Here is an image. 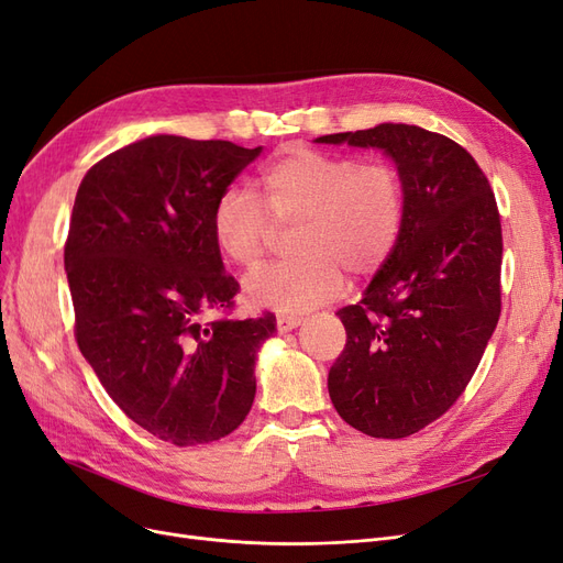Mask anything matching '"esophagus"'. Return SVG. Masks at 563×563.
Instances as JSON below:
<instances>
[{
    "instance_id": "1",
    "label": "esophagus",
    "mask_w": 563,
    "mask_h": 563,
    "mask_svg": "<svg viewBox=\"0 0 563 563\" xmlns=\"http://www.w3.org/2000/svg\"><path fill=\"white\" fill-rule=\"evenodd\" d=\"M300 325V317H294V314H277V331L279 333H288L294 331V328Z\"/></svg>"
}]
</instances>
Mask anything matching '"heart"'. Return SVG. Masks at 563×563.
<instances>
[{
    "mask_svg": "<svg viewBox=\"0 0 563 563\" xmlns=\"http://www.w3.org/2000/svg\"><path fill=\"white\" fill-rule=\"evenodd\" d=\"M263 201L242 186L219 192L211 235L221 256L256 267L277 235L296 225L298 256L244 279L246 298L298 314L340 296L344 273L373 277L391 258L405 221V186L396 165L358 161L294 144L261 169Z\"/></svg>",
    "mask_w": 563,
    "mask_h": 563,
    "instance_id": "1",
    "label": "heart"
}]
</instances>
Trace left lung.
I'll use <instances>...</instances> for the list:
<instances>
[{"label": "left lung", "instance_id": "8db88e82", "mask_svg": "<svg viewBox=\"0 0 563 563\" xmlns=\"http://www.w3.org/2000/svg\"><path fill=\"white\" fill-rule=\"evenodd\" d=\"M317 142L384 148L405 186L391 258L356 305L328 373L338 415L373 438H407L466 391L500 317V214L487 174L444 134L382 123Z\"/></svg>", "mask_w": 563, "mask_h": 563}]
</instances>
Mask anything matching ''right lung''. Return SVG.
Masks as SVG:
<instances>
[{"mask_svg":"<svg viewBox=\"0 0 563 563\" xmlns=\"http://www.w3.org/2000/svg\"><path fill=\"white\" fill-rule=\"evenodd\" d=\"M258 153L158 134L95 163L74 200L76 344L111 400L177 448L238 429L256 396L258 346L277 331L269 312L228 319L240 284L211 235L219 192Z\"/></svg>","mask_w":563,"mask_h":563,"instance_id":"right-lung-1","label":"right lung"}]
</instances>
